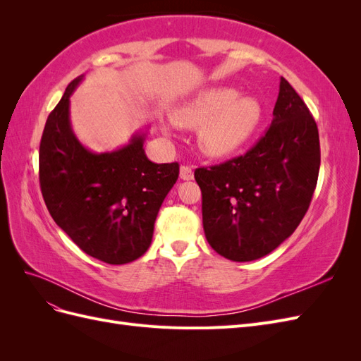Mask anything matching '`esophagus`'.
Returning a JSON list of instances; mask_svg holds the SVG:
<instances>
[{
    "instance_id": "34e87169",
    "label": "esophagus",
    "mask_w": 361,
    "mask_h": 361,
    "mask_svg": "<svg viewBox=\"0 0 361 361\" xmlns=\"http://www.w3.org/2000/svg\"><path fill=\"white\" fill-rule=\"evenodd\" d=\"M180 179L182 180H192L194 179V171L191 167L182 166L180 167Z\"/></svg>"
}]
</instances>
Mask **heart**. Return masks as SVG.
Instances as JSON below:
<instances>
[{"label": "heart", "mask_w": 361, "mask_h": 361, "mask_svg": "<svg viewBox=\"0 0 361 361\" xmlns=\"http://www.w3.org/2000/svg\"><path fill=\"white\" fill-rule=\"evenodd\" d=\"M264 106L253 94L239 96L232 87H211L173 110L174 123L197 128V143L206 155L235 154L256 134Z\"/></svg>", "instance_id": "1"}]
</instances>
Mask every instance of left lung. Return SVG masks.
Wrapping results in <instances>:
<instances>
[{"instance_id": "8db88e82", "label": "left lung", "mask_w": 361, "mask_h": 361, "mask_svg": "<svg viewBox=\"0 0 361 361\" xmlns=\"http://www.w3.org/2000/svg\"><path fill=\"white\" fill-rule=\"evenodd\" d=\"M319 166L318 126L293 87L280 78L271 126L257 145L243 157L194 171L207 243L233 262L269 255L307 212Z\"/></svg>"}]
</instances>
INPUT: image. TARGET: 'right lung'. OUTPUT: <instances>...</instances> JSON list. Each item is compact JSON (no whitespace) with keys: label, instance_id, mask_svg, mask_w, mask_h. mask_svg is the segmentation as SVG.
I'll return each mask as SVG.
<instances>
[{"label":"right lung","instance_id":"add662e5","mask_svg":"<svg viewBox=\"0 0 361 361\" xmlns=\"http://www.w3.org/2000/svg\"><path fill=\"white\" fill-rule=\"evenodd\" d=\"M75 78L48 116L39 150V179L48 211L84 253L110 265L143 256L154 236L159 207L179 176V164L152 162L146 130L129 143L96 154L71 125Z\"/></svg>","mask_w":361,"mask_h":361}]
</instances>
